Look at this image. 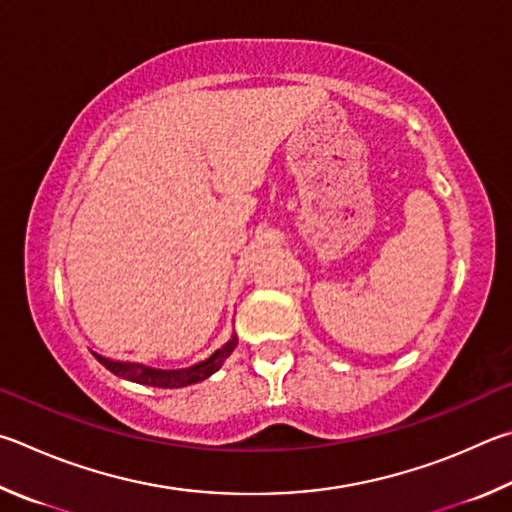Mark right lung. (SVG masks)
I'll use <instances>...</instances> for the list:
<instances>
[{
  "label": "right lung",
  "mask_w": 512,
  "mask_h": 512,
  "mask_svg": "<svg viewBox=\"0 0 512 512\" xmlns=\"http://www.w3.org/2000/svg\"><path fill=\"white\" fill-rule=\"evenodd\" d=\"M238 346V337L233 335L227 344H224L220 351H215L209 360H204L195 366H188V369H179V371H159V369H148V366L141 364H123V362H112L105 360V357L96 355L94 357L101 362L107 371H112L119 378H125L130 382L137 384H148V387H159V389H179L186 387V384H195L209 378L211 373H215L222 366V362L233 353V348Z\"/></svg>",
  "instance_id": "add662e5"
}]
</instances>
